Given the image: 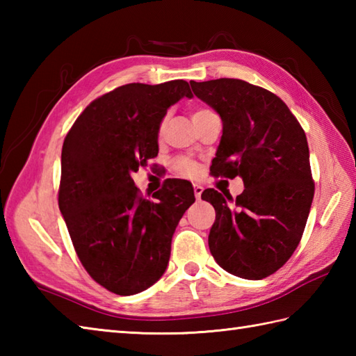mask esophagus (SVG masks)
Returning a JSON list of instances; mask_svg holds the SVG:
<instances>
[{
  "label": "esophagus",
  "instance_id": "obj_1",
  "mask_svg": "<svg viewBox=\"0 0 356 356\" xmlns=\"http://www.w3.org/2000/svg\"><path fill=\"white\" fill-rule=\"evenodd\" d=\"M202 193H203V186H200V185H194V195H195V199H200L202 197Z\"/></svg>",
  "mask_w": 356,
  "mask_h": 356
}]
</instances>
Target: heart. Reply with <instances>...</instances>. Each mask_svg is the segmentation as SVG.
<instances>
[{
  "label": "heart",
  "mask_w": 356,
  "mask_h": 356,
  "mask_svg": "<svg viewBox=\"0 0 356 356\" xmlns=\"http://www.w3.org/2000/svg\"><path fill=\"white\" fill-rule=\"evenodd\" d=\"M208 113H213V111H211V110H207V108H197V110H194V111H193L191 118H193V120H194V119H197V118H200V116H205V115H208ZM165 124H166V119H163V120H162L161 128H159V134H162V133H163ZM176 168H177V171H179L180 174H182V176H188V177H194L195 174L199 172V166H197V163L193 162V161H190V159H179V161L176 162Z\"/></svg>",
  "instance_id": "heart-1"
}]
</instances>
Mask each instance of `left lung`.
Wrapping results in <instances>:
<instances>
[{
	"mask_svg": "<svg viewBox=\"0 0 356 356\" xmlns=\"http://www.w3.org/2000/svg\"><path fill=\"white\" fill-rule=\"evenodd\" d=\"M190 84L222 119L213 174L245 185L236 199L213 188L202 193L216 209L209 251L229 274L261 280L291 259L303 236L314 199L306 134L261 87L228 78Z\"/></svg>",
	"mask_w": 356,
	"mask_h": 356,
	"instance_id": "left-lung-1",
	"label": "left lung"
}]
</instances>
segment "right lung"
Listing matches in <instances>:
<instances>
[{"label": "right lung", "mask_w": 356, "mask_h": 356, "mask_svg": "<svg viewBox=\"0 0 356 356\" xmlns=\"http://www.w3.org/2000/svg\"><path fill=\"white\" fill-rule=\"evenodd\" d=\"M185 96L193 93L182 79L118 87L65 136L59 209L82 266L118 295L139 293L163 275L172 234L195 200L186 180H171L148 200L131 179L157 156L166 111Z\"/></svg>", "instance_id": "add662e5"}]
</instances>
